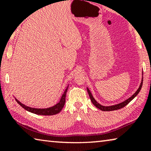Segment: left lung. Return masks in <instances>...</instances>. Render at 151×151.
<instances>
[{"label": "left lung", "mask_w": 151, "mask_h": 151, "mask_svg": "<svg viewBox=\"0 0 151 151\" xmlns=\"http://www.w3.org/2000/svg\"><path fill=\"white\" fill-rule=\"evenodd\" d=\"M142 83H143V78H142V82H141V83H140V85H139V88L137 89V90L134 93V94L132 95V96H131L130 98H129L128 99H127L126 101L122 102V103H118V104H117V105H111V106H103V105H101V104H99L96 101V100L94 99V98L93 97V96L92 95V93L90 92V91L88 89V88H87V90H88L89 96H90V98L91 101H92V103L94 104V105L95 106V107H96L97 108H99V109L102 110V111H114V110L120 109H121V108L125 107V106H126L127 104L130 103V102L132 101V100L134 99V98L136 96L137 94H138V93L139 92V91L141 90V88H142Z\"/></svg>", "instance_id": "obj_1"}]
</instances>
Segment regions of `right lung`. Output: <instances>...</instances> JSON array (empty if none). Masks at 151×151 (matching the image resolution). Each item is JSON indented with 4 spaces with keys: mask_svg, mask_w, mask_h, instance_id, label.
Returning a JSON list of instances; mask_svg holds the SVG:
<instances>
[{
    "mask_svg": "<svg viewBox=\"0 0 151 151\" xmlns=\"http://www.w3.org/2000/svg\"><path fill=\"white\" fill-rule=\"evenodd\" d=\"M68 88V86L66 89L65 90L64 92H63L62 96H61L60 101H59L58 103H57L56 105L52 106V107L45 108V109H37V108H33V107H28V106H26L25 105H24V104L20 103L18 100H17L16 99H16L17 103H18L22 108H24V109H26L27 111L31 112V113L33 114H37V115L52 116V115H55V114L59 113V112L61 111V109H62L63 106H64L65 103V95H66Z\"/></svg>",
    "mask_w": 151,
    "mask_h": 151,
    "instance_id": "obj_1",
    "label": "right lung"
}]
</instances>
